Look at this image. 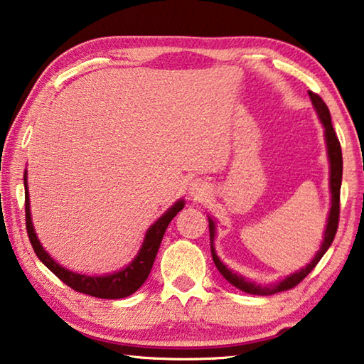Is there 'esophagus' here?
Wrapping results in <instances>:
<instances>
[{"label": "esophagus", "mask_w": 364, "mask_h": 364, "mask_svg": "<svg viewBox=\"0 0 364 364\" xmlns=\"http://www.w3.org/2000/svg\"><path fill=\"white\" fill-rule=\"evenodd\" d=\"M209 183L203 180V178H196V180H193L191 184H189V194L196 199L205 198V196L209 194Z\"/></svg>", "instance_id": "obj_1"}]
</instances>
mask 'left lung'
<instances>
[{
    "label": "left lung",
    "mask_w": 364,
    "mask_h": 364,
    "mask_svg": "<svg viewBox=\"0 0 364 364\" xmlns=\"http://www.w3.org/2000/svg\"><path fill=\"white\" fill-rule=\"evenodd\" d=\"M308 94L311 97V102L316 108L317 114L322 121L326 128V142H327V152H328V160H331V193H332V207L331 212H328V220H327V227H326V233H324V241H322L321 250L317 251V255L314 256L311 264H308L306 267L299 270V272L293 274L290 277H287L285 280H282L280 284L270 285V287H261L252 284V282L246 280L245 277L233 274L232 270L227 269L218 256L215 255V250H213V236H215V223H213L209 218V233H210V250H212V259L215 262V267L218 269L225 279H227L230 284L233 287L238 288V290L250 293V295H259V296H269L274 295V293L279 291H285V290H291L295 288L299 282L304 280V277H308L311 270H313L317 262L321 261V257L326 255V251L331 247L333 238H336L337 228H338V217H340V186H342V170H343V160H342V147H340L338 137L336 134V131L332 128V119H331V112H328L327 105L324 100L321 99L319 95L314 94V92L308 90Z\"/></svg>",
    "instance_id": "obj_1"
}]
</instances>
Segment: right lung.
Returning <instances> with one entry per match:
<instances>
[{
	"label": "right lung",
	"mask_w": 364,
	"mask_h": 364,
	"mask_svg": "<svg viewBox=\"0 0 364 364\" xmlns=\"http://www.w3.org/2000/svg\"><path fill=\"white\" fill-rule=\"evenodd\" d=\"M24 186H26V228L31 245L36 251L37 257L42 261L47 267L53 272L61 282L76 290L79 293H85V295L103 298V299H118L126 298L132 295V293L139 290L144 282L147 280L149 274H151L152 265L157 256L159 247L164 238L165 230L168 227V223L173 220V217L183 209L184 203L178 200V203L166 210L157 222H155L151 228L147 230L146 240H144L142 247L139 255L132 261L128 267L119 270L117 274L107 275V277H87V275H79L69 270L63 269L61 265H58L53 259L48 256V252L43 250L42 245L37 238L36 232H33L32 220H31V205H28V193H27V176H24Z\"/></svg>",
	"instance_id": "obj_1"
}]
</instances>
